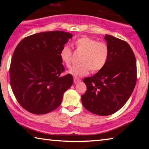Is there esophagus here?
<instances>
[{"label": "esophagus", "mask_w": 149, "mask_h": 149, "mask_svg": "<svg viewBox=\"0 0 149 149\" xmlns=\"http://www.w3.org/2000/svg\"><path fill=\"white\" fill-rule=\"evenodd\" d=\"M74 83H78V82L81 81V79H79V78L74 77Z\"/></svg>", "instance_id": "obj_1"}]
</instances>
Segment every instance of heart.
Instances as JSON below:
<instances>
[{
  "instance_id": "heart-1",
  "label": "heart",
  "mask_w": 149,
  "mask_h": 149,
  "mask_svg": "<svg viewBox=\"0 0 149 149\" xmlns=\"http://www.w3.org/2000/svg\"><path fill=\"white\" fill-rule=\"evenodd\" d=\"M77 51L82 52L81 64L74 65L69 70L73 76L81 77L89 74L99 72L105 66L108 59L110 50L104 42L98 41L91 37L83 36L74 41ZM72 50L69 46L64 45L60 52V56L65 66L70 68L72 61Z\"/></svg>"
}]
</instances>
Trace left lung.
<instances>
[{"mask_svg":"<svg viewBox=\"0 0 149 149\" xmlns=\"http://www.w3.org/2000/svg\"><path fill=\"white\" fill-rule=\"evenodd\" d=\"M110 54L103 68L92 77H85L87 86L81 96L86 110L99 116L114 114L132 94L137 81L135 54L127 42L105 35Z\"/></svg>","mask_w":149,"mask_h":149,"instance_id":"8db88e82","label":"left lung"}]
</instances>
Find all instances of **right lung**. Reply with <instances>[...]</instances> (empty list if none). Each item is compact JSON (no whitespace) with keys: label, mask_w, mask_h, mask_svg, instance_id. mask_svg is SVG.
I'll list each match as a JSON object with an SVG mask.
<instances>
[{"label":"right lung","mask_w":149,"mask_h":149,"mask_svg":"<svg viewBox=\"0 0 149 149\" xmlns=\"http://www.w3.org/2000/svg\"><path fill=\"white\" fill-rule=\"evenodd\" d=\"M72 38L63 31L41 32L25 37L15 49L10 65L14 95L25 110L45 114L61 104L63 95L73 84L60 56L62 48Z\"/></svg>","instance_id":"add662e5"}]
</instances>
